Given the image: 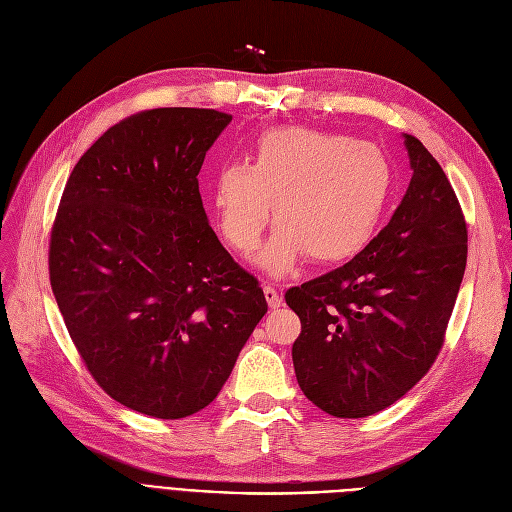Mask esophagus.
I'll return each instance as SVG.
<instances>
[{"label":"esophagus","mask_w":512,"mask_h":512,"mask_svg":"<svg viewBox=\"0 0 512 512\" xmlns=\"http://www.w3.org/2000/svg\"><path fill=\"white\" fill-rule=\"evenodd\" d=\"M262 290H264V298H267L271 309H279V306H281V296H279V292L273 288V285H271V283H264Z\"/></svg>","instance_id":"obj_1"}]
</instances>
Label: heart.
<instances>
[{"mask_svg": "<svg viewBox=\"0 0 512 512\" xmlns=\"http://www.w3.org/2000/svg\"><path fill=\"white\" fill-rule=\"evenodd\" d=\"M386 153L355 136L309 128L262 134L250 163L216 172L212 203L218 227L235 250L252 252L273 216L279 227L258 254L275 277L288 275L309 254L338 262L374 237L393 193Z\"/></svg>", "mask_w": 512, "mask_h": 512, "instance_id": "heart-1", "label": "heart"}]
</instances>
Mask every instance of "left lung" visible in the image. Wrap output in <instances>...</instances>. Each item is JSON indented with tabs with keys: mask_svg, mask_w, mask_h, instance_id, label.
Wrapping results in <instances>:
<instances>
[{
	"mask_svg": "<svg viewBox=\"0 0 512 512\" xmlns=\"http://www.w3.org/2000/svg\"><path fill=\"white\" fill-rule=\"evenodd\" d=\"M405 149L414 174L391 222L351 262L285 292L302 325L298 384L336 418L382 412L431 370L464 277L458 197L416 136Z\"/></svg>",
	"mask_w": 512,
	"mask_h": 512,
	"instance_id": "left-lung-1",
	"label": "left lung"
}]
</instances>
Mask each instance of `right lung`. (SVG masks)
<instances>
[{"label": "right lung", "mask_w": 512, "mask_h": 512, "mask_svg": "<svg viewBox=\"0 0 512 512\" xmlns=\"http://www.w3.org/2000/svg\"><path fill=\"white\" fill-rule=\"evenodd\" d=\"M233 117L140 111L81 155L50 235L69 336L109 397L161 420L220 393L267 298L208 224L197 174Z\"/></svg>", "instance_id": "right-lung-1"}]
</instances>
